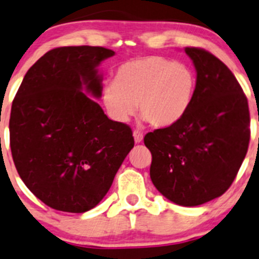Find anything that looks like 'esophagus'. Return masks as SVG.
Returning <instances> with one entry per match:
<instances>
[{
    "label": "esophagus",
    "instance_id": "esophagus-1",
    "mask_svg": "<svg viewBox=\"0 0 259 259\" xmlns=\"http://www.w3.org/2000/svg\"><path fill=\"white\" fill-rule=\"evenodd\" d=\"M133 137H134L135 143L139 144V143H141V141H143L144 135H143V133L139 132V130H134V133H133Z\"/></svg>",
    "mask_w": 259,
    "mask_h": 259
}]
</instances>
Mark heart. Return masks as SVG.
I'll return each instance as SVG.
<instances>
[{"mask_svg":"<svg viewBox=\"0 0 259 259\" xmlns=\"http://www.w3.org/2000/svg\"><path fill=\"white\" fill-rule=\"evenodd\" d=\"M196 75L186 64L148 56L121 64L115 80L103 88L102 99L116 121L129 120L137 110L156 127L178 122L191 107Z\"/></svg>","mask_w":259,"mask_h":259,"instance_id":"1","label":"heart"}]
</instances>
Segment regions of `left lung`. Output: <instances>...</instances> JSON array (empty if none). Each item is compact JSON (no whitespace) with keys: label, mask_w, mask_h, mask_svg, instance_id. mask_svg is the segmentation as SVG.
Returning a JSON list of instances; mask_svg holds the SVG:
<instances>
[{"label":"left lung","mask_w":259,"mask_h":259,"mask_svg":"<svg viewBox=\"0 0 259 259\" xmlns=\"http://www.w3.org/2000/svg\"><path fill=\"white\" fill-rule=\"evenodd\" d=\"M196 69L191 107L175 124L148 133L150 178L171 202L198 206L232 185L248 150L249 110L241 85L219 58L186 47Z\"/></svg>","instance_id":"obj_1"}]
</instances>
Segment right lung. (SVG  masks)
<instances>
[{
  "label": "right lung",
  "mask_w": 259,
  "mask_h": 259,
  "mask_svg": "<svg viewBox=\"0 0 259 259\" xmlns=\"http://www.w3.org/2000/svg\"><path fill=\"white\" fill-rule=\"evenodd\" d=\"M115 52L61 47L32 65L11 109L10 145L29 191L58 211L92 209L134 148L132 129L88 97H102L98 67Z\"/></svg>",
  "instance_id": "obj_1"
}]
</instances>
